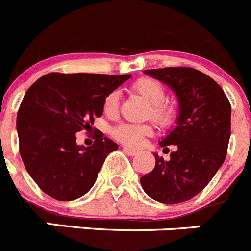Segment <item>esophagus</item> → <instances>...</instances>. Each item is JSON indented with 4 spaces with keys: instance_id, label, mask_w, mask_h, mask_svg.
<instances>
[{
    "instance_id": "1",
    "label": "esophagus",
    "mask_w": 251,
    "mask_h": 251,
    "mask_svg": "<svg viewBox=\"0 0 251 251\" xmlns=\"http://www.w3.org/2000/svg\"><path fill=\"white\" fill-rule=\"evenodd\" d=\"M124 152L127 154H130V156H135V154L139 153V151L135 149H131V147H124Z\"/></svg>"
}]
</instances>
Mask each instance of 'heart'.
I'll list each match as a JSON object with an SVG mask.
<instances>
[{"label":"heart","instance_id":"1","mask_svg":"<svg viewBox=\"0 0 251 251\" xmlns=\"http://www.w3.org/2000/svg\"><path fill=\"white\" fill-rule=\"evenodd\" d=\"M132 90L146 100L151 106V116L156 123L162 126L171 125L175 119V110L171 105L165 104V89L157 80L151 78H142L133 83ZM119 91H111L104 100L105 114H114L118 109ZM152 128L150 125H132L123 124L114 130V136L119 141L130 146H139L145 136L151 135Z\"/></svg>","mask_w":251,"mask_h":251}]
</instances>
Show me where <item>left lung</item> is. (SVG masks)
Segmentation results:
<instances>
[{
  "instance_id": "8db88e82",
  "label": "left lung",
  "mask_w": 251,
  "mask_h": 251,
  "mask_svg": "<svg viewBox=\"0 0 251 251\" xmlns=\"http://www.w3.org/2000/svg\"><path fill=\"white\" fill-rule=\"evenodd\" d=\"M166 84L178 100L175 128L160 146L176 145L170 161L154 153L156 166L140 178L152 200L165 204L186 202L204 189L223 165L230 139L231 106L219 84L193 68L144 70ZM168 149V147H166Z\"/></svg>"
}]
</instances>
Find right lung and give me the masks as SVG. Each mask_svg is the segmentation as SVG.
<instances>
[{"label": "right lung", "instance_id": "right-lung-1", "mask_svg": "<svg viewBox=\"0 0 251 251\" xmlns=\"http://www.w3.org/2000/svg\"><path fill=\"white\" fill-rule=\"evenodd\" d=\"M130 78L49 73L28 89L17 114L20 153L44 193L68 202L90 191L107 154L119 146L101 132L93 146H79L75 133L91 128L105 98Z\"/></svg>", "mask_w": 251, "mask_h": 251}]
</instances>
